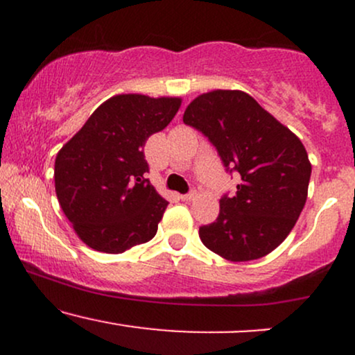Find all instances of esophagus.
<instances>
[{
	"mask_svg": "<svg viewBox=\"0 0 355 355\" xmlns=\"http://www.w3.org/2000/svg\"><path fill=\"white\" fill-rule=\"evenodd\" d=\"M197 197V190L195 189H191L189 193H183L182 195V200H185V202H189V200H191V198H195Z\"/></svg>",
	"mask_w": 355,
	"mask_h": 355,
	"instance_id": "esophagus-1",
	"label": "esophagus"
}]
</instances>
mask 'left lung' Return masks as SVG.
Returning <instances> with one entry per match:
<instances>
[{"label": "left lung", "instance_id": "left-lung-1", "mask_svg": "<svg viewBox=\"0 0 355 355\" xmlns=\"http://www.w3.org/2000/svg\"><path fill=\"white\" fill-rule=\"evenodd\" d=\"M183 123L209 138L225 172L242 178L235 195H222L217 220L198 230L203 245L232 262L270 254L307 200L312 166L302 141L239 89L200 95Z\"/></svg>", "mask_w": 355, "mask_h": 355}]
</instances>
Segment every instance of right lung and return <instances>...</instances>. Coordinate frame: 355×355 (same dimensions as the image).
Masks as SVG:
<instances>
[{"instance_id":"right-lung-1","label":"right lung","mask_w":355,"mask_h":355,"mask_svg":"<svg viewBox=\"0 0 355 355\" xmlns=\"http://www.w3.org/2000/svg\"><path fill=\"white\" fill-rule=\"evenodd\" d=\"M180 103V98L113 96L56 155L61 210L93 250L121 254L157 234L168 202L146 178L144 146L172 121Z\"/></svg>"}]
</instances>
